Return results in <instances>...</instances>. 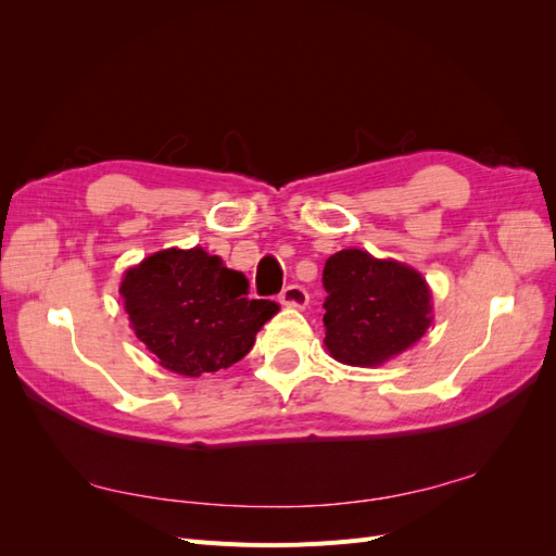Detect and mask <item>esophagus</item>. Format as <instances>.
<instances>
[{
  "label": "esophagus",
  "mask_w": 556,
  "mask_h": 556,
  "mask_svg": "<svg viewBox=\"0 0 556 556\" xmlns=\"http://www.w3.org/2000/svg\"><path fill=\"white\" fill-rule=\"evenodd\" d=\"M280 304L282 306H290V308H306L308 306V292L301 288V285H288L280 292Z\"/></svg>",
  "instance_id": "obj_1"
}]
</instances>
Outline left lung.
<instances>
[{"label":"left lung","mask_w":556,"mask_h":556,"mask_svg":"<svg viewBox=\"0 0 556 556\" xmlns=\"http://www.w3.org/2000/svg\"><path fill=\"white\" fill-rule=\"evenodd\" d=\"M325 345L348 366H380L422 339L431 292L415 268L350 248L325 264Z\"/></svg>","instance_id":"1"}]
</instances>
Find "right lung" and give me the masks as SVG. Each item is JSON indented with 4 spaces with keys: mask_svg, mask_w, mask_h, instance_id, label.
<instances>
[{
    "mask_svg": "<svg viewBox=\"0 0 556 556\" xmlns=\"http://www.w3.org/2000/svg\"><path fill=\"white\" fill-rule=\"evenodd\" d=\"M121 294L137 339L160 366L188 378L243 359L276 301L248 299V278L204 248L160 250L131 266Z\"/></svg>",
    "mask_w": 556,
    "mask_h": 556,
    "instance_id": "add662e5",
    "label": "right lung"
}]
</instances>
